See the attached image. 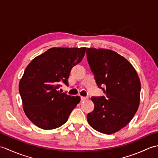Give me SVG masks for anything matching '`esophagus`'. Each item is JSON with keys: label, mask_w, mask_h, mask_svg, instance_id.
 Returning <instances> with one entry per match:
<instances>
[{"label": "esophagus", "mask_w": 158, "mask_h": 158, "mask_svg": "<svg viewBox=\"0 0 158 158\" xmlns=\"http://www.w3.org/2000/svg\"><path fill=\"white\" fill-rule=\"evenodd\" d=\"M81 101H85V100H87V97L81 96Z\"/></svg>", "instance_id": "34e87169"}]
</instances>
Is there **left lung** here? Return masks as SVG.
<instances>
[{"label":"left lung","mask_w":158,"mask_h":158,"mask_svg":"<svg viewBox=\"0 0 158 158\" xmlns=\"http://www.w3.org/2000/svg\"><path fill=\"white\" fill-rule=\"evenodd\" d=\"M87 59L97 85L105 96L92 97L93 111L87 115L89 126L106 135L118 132L135 116L140 103V82L133 66L110 49L87 48Z\"/></svg>","instance_id":"left-lung-1"}]
</instances>
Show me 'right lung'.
Instances as JSON below:
<instances>
[{
	"instance_id": "right-lung-1",
	"label": "right lung",
	"mask_w": 158,
	"mask_h": 158,
	"mask_svg": "<svg viewBox=\"0 0 158 158\" xmlns=\"http://www.w3.org/2000/svg\"><path fill=\"white\" fill-rule=\"evenodd\" d=\"M86 48H52L36 56L26 67L19 83L26 115L43 130L62 126L81 98L61 93L60 83L68 85L72 68L83 60Z\"/></svg>"
}]
</instances>
